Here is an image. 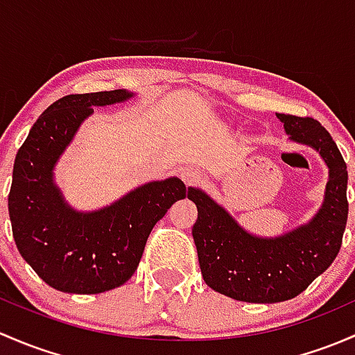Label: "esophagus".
Here are the masks:
<instances>
[{"instance_id": "obj_1", "label": "esophagus", "mask_w": 355, "mask_h": 355, "mask_svg": "<svg viewBox=\"0 0 355 355\" xmlns=\"http://www.w3.org/2000/svg\"><path fill=\"white\" fill-rule=\"evenodd\" d=\"M181 179L189 186L196 184L202 179V173L196 167H184V169H181Z\"/></svg>"}]
</instances>
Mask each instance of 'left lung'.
I'll return each mask as SVG.
<instances>
[{
  "instance_id": "8db88e82",
  "label": "left lung",
  "mask_w": 355,
  "mask_h": 355,
  "mask_svg": "<svg viewBox=\"0 0 355 355\" xmlns=\"http://www.w3.org/2000/svg\"><path fill=\"white\" fill-rule=\"evenodd\" d=\"M294 141L316 148L330 169L324 202L308 225L275 239H261L239 227L210 196L189 188L198 208L193 239L208 287L236 301H287L308 288L337 258L349 214L347 164L334 138L313 118L277 114Z\"/></svg>"
}]
</instances>
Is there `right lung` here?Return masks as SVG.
<instances>
[{"mask_svg": "<svg viewBox=\"0 0 355 355\" xmlns=\"http://www.w3.org/2000/svg\"><path fill=\"white\" fill-rule=\"evenodd\" d=\"M131 97L126 90L69 94L39 116L17 152L8 214L25 261L47 284L69 294H98L135 273L157 220L189 193L178 178L148 182L107 208L78 214L61 198L53 167L94 105Z\"/></svg>", "mask_w": 355, "mask_h": 355, "instance_id": "add662e5", "label": "right lung"}]
</instances>
